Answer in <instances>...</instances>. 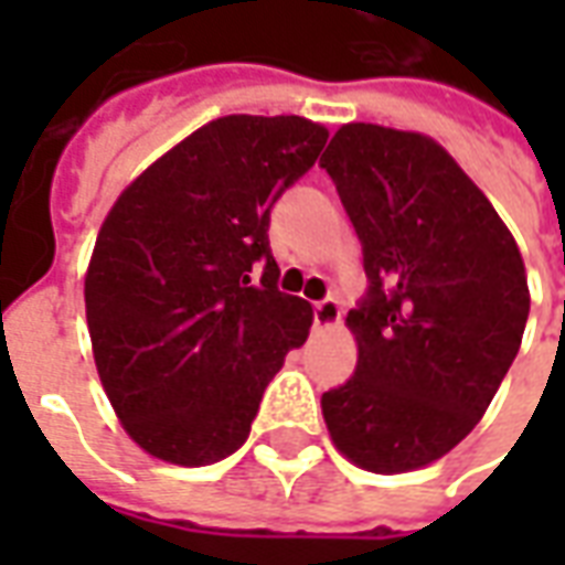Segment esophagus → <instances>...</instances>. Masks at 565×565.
Returning a JSON list of instances; mask_svg holds the SVG:
<instances>
[{"mask_svg":"<svg viewBox=\"0 0 565 565\" xmlns=\"http://www.w3.org/2000/svg\"><path fill=\"white\" fill-rule=\"evenodd\" d=\"M342 323V308L335 299H323L315 306V327L318 330H332V327H339Z\"/></svg>","mask_w":565,"mask_h":565,"instance_id":"esophagus-1","label":"esophagus"}]
</instances>
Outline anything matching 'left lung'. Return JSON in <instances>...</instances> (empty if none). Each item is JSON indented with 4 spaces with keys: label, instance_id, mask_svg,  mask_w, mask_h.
<instances>
[{
    "label": "left lung",
    "instance_id": "left-lung-1",
    "mask_svg": "<svg viewBox=\"0 0 565 565\" xmlns=\"http://www.w3.org/2000/svg\"><path fill=\"white\" fill-rule=\"evenodd\" d=\"M363 242L348 311L356 372L323 393L332 445L375 475L424 469L469 436L521 348V247L436 139L344 124L320 157Z\"/></svg>",
    "mask_w": 565,
    "mask_h": 565
}]
</instances>
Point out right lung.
Masks as SVG:
<instances>
[{"label":"right lung","mask_w":565,"mask_h":565,"mask_svg":"<svg viewBox=\"0 0 565 565\" xmlns=\"http://www.w3.org/2000/svg\"><path fill=\"white\" fill-rule=\"evenodd\" d=\"M327 136L296 115L217 117L129 181L103 221L84 275L93 360L150 457L235 454L287 351L306 344L315 311L275 287L269 211Z\"/></svg>","instance_id":"right-lung-1"}]
</instances>
